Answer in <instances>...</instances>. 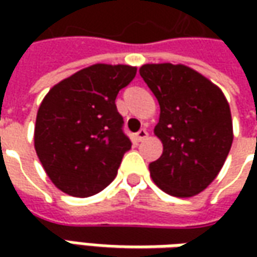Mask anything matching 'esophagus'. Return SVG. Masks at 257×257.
Listing matches in <instances>:
<instances>
[{
  "instance_id": "obj_1",
  "label": "esophagus",
  "mask_w": 257,
  "mask_h": 257,
  "mask_svg": "<svg viewBox=\"0 0 257 257\" xmlns=\"http://www.w3.org/2000/svg\"><path fill=\"white\" fill-rule=\"evenodd\" d=\"M147 132H146V130H144V128H142V130H140V132H139V133L136 134V139H137V142H143L144 139H146V137H147Z\"/></svg>"
}]
</instances>
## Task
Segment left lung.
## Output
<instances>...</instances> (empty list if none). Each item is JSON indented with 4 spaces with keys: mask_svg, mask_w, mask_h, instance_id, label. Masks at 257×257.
<instances>
[{
    "mask_svg": "<svg viewBox=\"0 0 257 257\" xmlns=\"http://www.w3.org/2000/svg\"><path fill=\"white\" fill-rule=\"evenodd\" d=\"M144 83L160 105L154 134L163 154L149 164L153 182L167 194L192 197L222 170L233 142L230 107L209 78L183 64H144Z\"/></svg>",
    "mask_w": 257,
    "mask_h": 257,
    "instance_id": "1",
    "label": "left lung"
}]
</instances>
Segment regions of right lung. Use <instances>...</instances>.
I'll return each mask as SVG.
<instances>
[{
    "label": "right lung",
    "instance_id": "add662e5",
    "mask_svg": "<svg viewBox=\"0 0 257 257\" xmlns=\"http://www.w3.org/2000/svg\"><path fill=\"white\" fill-rule=\"evenodd\" d=\"M137 68L94 64L55 84L40 104L34 147L47 176L61 192L88 197L117 176L132 149L115 97Z\"/></svg>",
    "mask_w": 257,
    "mask_h": 257
}]
</instances>
